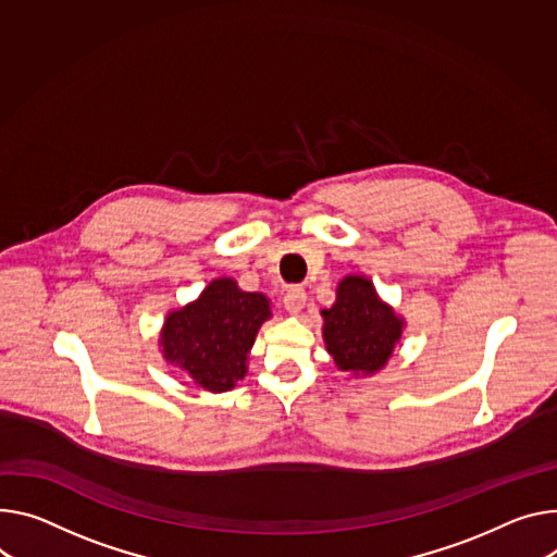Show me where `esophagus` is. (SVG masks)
<instances>
[{"instance_id":"esophagus-1","label":"esophagus","mask_w":557,"mask_h":557,"mask_svg":"<svg viewBox=\"0 0 557 557\" xmlns=\"http://www.w3.org/2000/svg\"><path fill=\"white\" fill-rule=\"evenodd\" d=\"M284 307L288 313L297 315L301 309L307 307V290L301 286H290L284 295Z\"/></svg>"}]
</instances>
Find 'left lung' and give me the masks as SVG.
I'll return each mask as SVG.
<instances>
[{
	"mask_svg": "<svg viewBox=\"0 0 557 557\" xmlns=\"http://www.w3.org/2000/svg\"><path fill=\"white\" fill-rule=\"evenodd\" d=\"M324 315V342L339 371L375 373L391 358L401 320L382 305L369 280L350 275L337 286V299Z\"/></svg>",
	"mask_w": 557,
	"mask_h": 557,
	"instance_id": "1",
	"label": "left lung"
}]
</instances>
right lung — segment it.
<instances>
[{"instance_id": "1", "label": "right lung", "mask_w": 557, "mask_h": 557, "mask_svg": "<svg viewBox=\"0 0 557 557\" xmlns=\"http://www.w3.org/2000/svg\"><path fill=\"white\" fill-rule=\"evenodd\" d=\"M267 318L262 293L239 290L228 277L215 280L197 301L166 318L164 358L201 388L228 391L246 375V356Z\"/></svg>"}]
</instances>
